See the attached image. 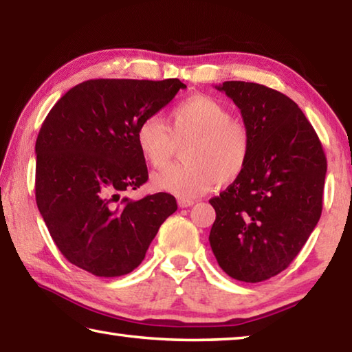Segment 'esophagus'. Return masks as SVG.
Returning a JSON list of instances; mask_svg holds the SVG:
<instances>
[{"label":"esophagus","mask_w":352,"mask_h":352,"mask_svg":"<svg viewBox=\"0 0 352 352\" xmlns=\"http://www.w3.org/2000/svg\"><path fill=\"white\" fill-rule=\"evenodd\" d=\"M192 205H194V200L178 199V206H180V208H188V206H192Z\"/></svg>","instance_id":"esophagus-1"}]
</instances>
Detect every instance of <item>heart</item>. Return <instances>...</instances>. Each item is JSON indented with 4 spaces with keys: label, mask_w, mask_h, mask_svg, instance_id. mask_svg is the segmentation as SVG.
I'll return each instance as SVG.
<instances>
[{
    "label": "heart",
    "mask_w": 352,
    "mask_h": 352,
    "mask_svg": "<svg viewBox=\"0 0 352 352\" xmlns=\"http://www.w3.org/2000/svg\"><path fill=\"white\" fill-rule=\"evenodd\" d=\"M169 127L160 116H147L136 127V144L142 158L155 169L170 162L175 142H188L184 162L153 175L152 186L180 199H194L216 183L228 184L245 170L250 158V135L245 126L220 100L194 94L169 111Z\"/></svg>",
    "instance_id": "b5f03b06"
}]
</instances>
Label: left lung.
I'll list each match as a JSON object with an SVG mask.
<instances>
[{"label":"left lung","mask_w":352,"mask_h":352,"mask_svg":"<svg viewBox=\"0 0 352 352\" xmlns=\"http://www.w3.org/2000/svg\"><path fill=\"white\" fill-rule=\"evenodd\" d=\"M241 110L250 135L243 174L210 200V243L226 275L261 283L289 267L323 210L326 157L294 100L253 82L216 85Z\"/></svg>","instance_id":"left-lung-1"}]
</instances>
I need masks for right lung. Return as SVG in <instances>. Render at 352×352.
Returning <instances> with one entry per match:
<instances>
[{
  "label": "right lung",
  "mask_w": 352,
  "mask_h": 352,
  "mask_svg": "<svg viewBox=\"0 0 352 352\" xmlns=\"http://www.w3.org/2000/svg\"><path fill=\"white\" fill-rule=\"evenodd\" d=\"M186 88L178 79H94L71 88L35 142V200L52 241L71 264L96 276L127 275L177 211L158 192L121 197L148 178L136 127Z\"/></svg>",
  "instance_id": "right-lung-1"
}]
</instances>
